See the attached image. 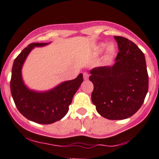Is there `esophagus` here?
Here are the masks:
<instances>
[{
	"label": "esophagus",
	"instance_id": "34e87169",
	"mask_svg": "<svg viewBox=\"0 0 159 159\" xmlns=\"http://www.w3.org/2000/svg\"><path fill=\"white\" fill-rule=\"evenodd\" d=\"M89 76V74L87 72H84V73H83V78H84V80L88 79Z\"/></svg>",
	"mask_w": 159,
	"mask_h": 159
}]
</instances>
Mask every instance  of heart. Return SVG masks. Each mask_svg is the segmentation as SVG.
I'll use <instances>...</instances> for the list:
<instances>
[{
	"instance_id": "b5f03b06",
	"label": "heart",
	"mask_w": 159,
	"mask_h": 159,
	"mask_svg": "<svg viewBox=\"0 0 159 159\" xmlns=\"http://www.w3.org/2000/svg\"><path fill=\"white\" fill-rule=\"evenodd\" d=\"M106 47V44H101L100 45V47L98 48V51L100 52L105 48ZM115 46L113 44H110L109 46L107 47V56L108 57H111V56H113L115 54Z\"/></svg>"
}]
</instances>
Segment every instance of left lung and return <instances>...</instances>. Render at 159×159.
<instances>
[{
	"label": "left lung",
	"instance_id": "1",
	"mask_svg": "<svg viewBox=\"0 0 159 159\" xmlns=\"http://www.w3.org/2000/svg\"><path fill=\"white\" fill-rule=\"evenodd\" d=\"M118 52L113 66L91 70L92 101L97 112L110 120H121L134 115L148 91V74L144 54L133 41L115 36Z\"/></svg>",
	"mask_w": 159,
	"mask_h": 159
}]
</instances>
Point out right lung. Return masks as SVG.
I'll return each instance as SVG.
<instances>
[{"instance_id":"obj_1","label":"right lung","mask_w":159,"mask_h":159,"mask_svg":"<svg viewBox=\"0 0 159 159\" xmlns=\"http://www.w3.org/2000/svg\"><path fill=\"white\" fill-rule=\"evenodd\" d=\"M47 43H31L15 59L11 70L10 89L18 111L27 119L39 124H52L63 118L69 111L74 95L83 81L82 74L75 79L64 81L52 90L36 93L23 84L21 69L26 56L35 46Z\"/></svg>"}]
</instances>
